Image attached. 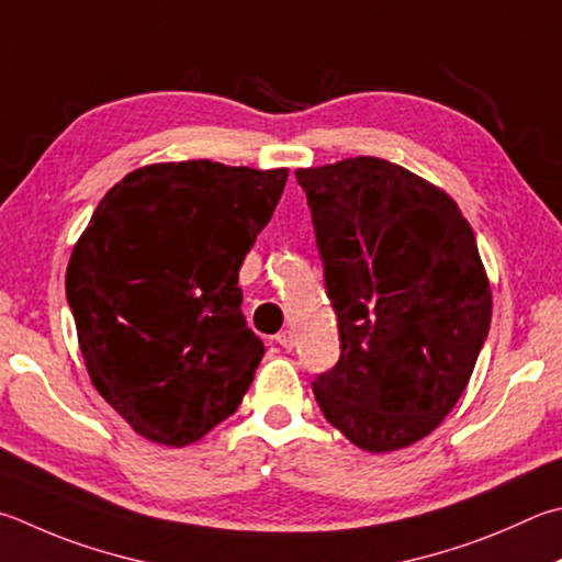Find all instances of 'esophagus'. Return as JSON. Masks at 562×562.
<instances>
[{"label":"esophagus","instance_id":"1","mask_svg":"<svg viewBox=\"0 0 562 562\" xmlns=\"http://www.w3.org/2000/svg\"><path fill=\"white\" fill-rule=\"evenodd\" d=\"M274 341H278V344L282 346V349H292V346H294V336H292V331L284 329V331H280L278 336H274Z\"/></svg>","mask_w":562,"mask_h":562}]
</instances>
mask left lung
<instances>
[{"label": "left lung", "instance_id": "obj_1", "mask_svg": "<svg viewBox=\"0 0 562 562\" xmlns=\"http://www.w3.org/2000/svg\"><path fill=\"white\" fill-rule=\"evenodd\" d=\"M341 356L312 391L366 452L430 435L464 393L492 324L474 231L452 196L379 157L297 169Z\"/></svg>", "mask_w": 562, "mask_h": 562}]
</instances>
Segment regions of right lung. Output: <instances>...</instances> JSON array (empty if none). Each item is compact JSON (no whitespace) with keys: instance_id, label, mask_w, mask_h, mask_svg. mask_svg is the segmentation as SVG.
Masks as SVG:
<instances>
[{"instance_id":"right-lung-1","label":"right lung","mask_w":562,"mask_h":562,"mask_svg":"<svg viewBox=\"0 0 562 562\" xmlns=\"http://www.w3.org/2000/svg\"><path fill=\"white\" fill-rule=\"evenodd\" d=\"M288 175L209 159L135 169L70 252L66 297L90 381L147 440L187 447L238 411L265 353L238 270Z\"/></svg>"}]
</instances>
